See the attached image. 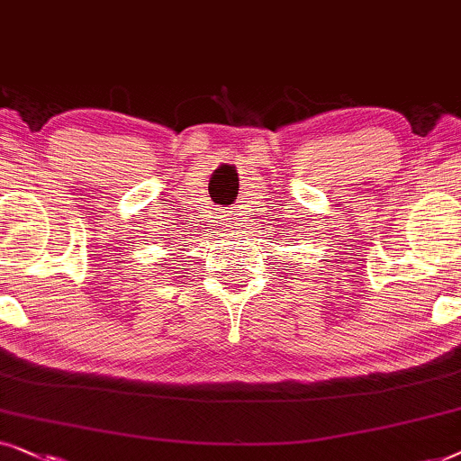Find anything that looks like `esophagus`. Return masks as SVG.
Returning a JSON list of instances; mask_svg holds the SVG:
<instances>
[{
  "instance_id": "obj_1",
  "label": "esophagus",
  "mask_w": 461,
  "mask_h": 461,
  "mask_svg": "<svg viewBox=\"0 0 461 461\" xmlns=\"http://www.w3.org/2000/svg\"><path fill=\"white\" fill-rule=\"evenodd\" d=\"M225 217H227V214H225ZM225 221H227V219H225Z\"/></svg>"
}]
</instances>
